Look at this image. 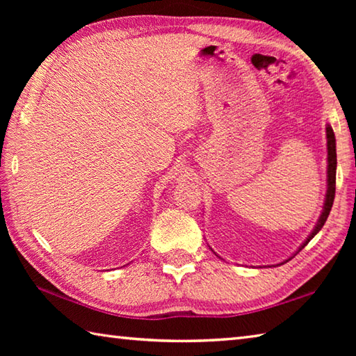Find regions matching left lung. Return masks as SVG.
Masks as SVG:
<instances>
[{"instance_id":"left-lung-1","label":"left lung","mask_w":356,"mask_h":356,"mask_svg":"<svg viewBox=\"0 0 356 356\" xmlns=\"http://www.w3.org/2000/svg\"><path fill=\"white\" fill-rule=\"evenodd\" d=\"M326 136H327V193H326V199H324V205H323V213L318 218V222H316L314 231L311 232V236L306 238V241L303 245L298 248V252L303 249L309 241H311L316 234L321 231V228L326 223L329 213L332 209V205H334V199H335V180H337V143H335V134L334 130H332V127L327 125L326 127ZM291 259H287L286 261H289ZM283 261V263H286ZM280 263V264H283Z\"/></svg>"}]
</instances>
